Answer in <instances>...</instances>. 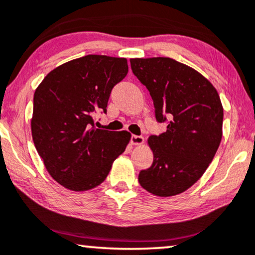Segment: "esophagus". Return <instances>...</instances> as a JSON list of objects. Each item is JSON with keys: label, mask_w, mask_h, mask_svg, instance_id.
<instances>
[{"label": "esophagus", "mask_w": 255, "mask_h": 255, "mask_svg": "<svg viewBox=\"0 0 255 255\" xmlns=\"http://www.w3.org/2000/svg\"><path fill=\"white\" fill-rule=\"evenodd\" d=\"M130 142L131 145H141V143H143V137L140 135H131Z\"/></svg>", "instance_id": "1"}]
</instances>
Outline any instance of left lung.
Masks as SVG:
<instances>
[{
  "instance_id": "8db88e82",
  "label": "left lung",
  "mask_w": 255,
  "mask_h": 255,
  "mask_svg": "<svg viewBox=\"0 0 255 255\" xmlns=\"http://www.w3.org/2000/svg\"><path fill=\"white\" fill-rule=\"evenodd\" d=\"M131 71L151 95L158 122H167L148 145L153 164L139 173L143 189L160 197L188 190L203 176L222 139L223 108L213 84L171 58H134Z\"/></svg>"
}]
</instances>
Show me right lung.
Wrapping results in <instances>:
<instances>
[{
    "mask_svg": "<svg viewBox=\"0 0 255 255\" xmlns=\"http://www.w3.org/2000/svg\"><path fill=\"white\" fill-rule=\"evenodd\" d=\"M128 73L126 58L89 56L56 67L34 93L32 136L46 170L72 191L96 188L130 140L128 131L98 129L113 88Z\"/></svg>",
    "mask_w": 255,
    "mask_h": 255,
    "instance_id": "right-lung-1",
    "label": "right lung"
}]
</instances>
